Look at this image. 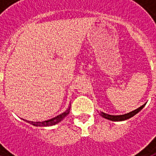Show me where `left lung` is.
<instances>
[{"label":"left lung","instance_id":"left-lung-1","mask_svg":"<svg viewBox=\"0 0 156 156\" xmlns=\"http://www.w3.org/2000/svg\"><path fill=\"white\" fill-rule=\"evenodd\" d=\"M146 105V104H144L143 105H142L141 107H139L138 108L133 110V111L130 112H128L126 114H123V115H109V114H107L105 112H100V115L103 117H104L105 119H108L109 121H126L127 119L131 118L132 116H133L134 115L139 112L142 110V109L144 108V106Z\"/></svg>","mask_w":156,"mask_h":156}]
</instances>
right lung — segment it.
<instances>
[{
  "instance_id": "add662e5",
  "label": "right lung",
  "mask_w": 156,
  "mask_h": 156,
  "mask_svg": "<svg viewBox=\"0 0 156 156\" xmlns=\"http://www.w3.org/2000/svg\"><path fill=\"white\" fill-rule=\"evenodd\" d=\"M70 111V106L69 107L67 110L62 112L61 114L58 115V116H55L53 118L49 119V120H47V121H27V120H24L23 119V121H25L26 122H27V123L31 124L32 126H40V127H46V126H54V125H56V124H58L59 122H61L62 120H63L65 117H66L67 115L69 114Z\"/></svg>"
}]
</instances>
